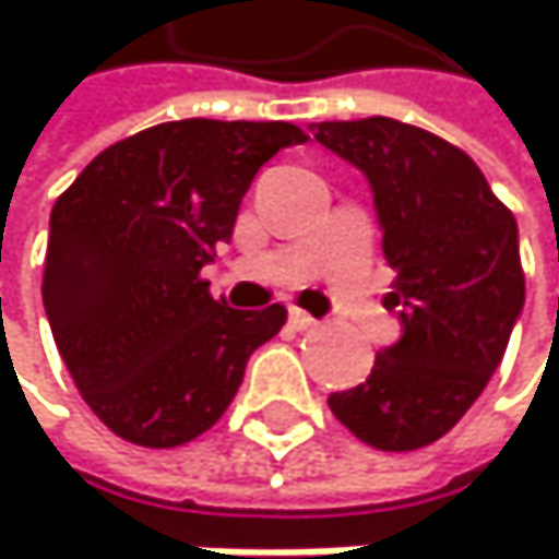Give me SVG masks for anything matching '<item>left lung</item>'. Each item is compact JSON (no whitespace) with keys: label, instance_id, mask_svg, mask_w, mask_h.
Wrapping results in <instances>:
<instances>
[{"label":"left lung","instance_id":"1","mask_svg":"<svg viewBox=\"0 0 559 559\" xmlns=\"http://www.w3.org/2000/svg\"><path fill=\"white\" fill-rule=\"evenodd\" d=\"M292 143V123L174 120L106 146L56 201L46 318L80 395L120 439H198L282 332L285 308L264 288L214 295L204 267L254 174Z\"/></svg>","mask_w":559,"mask_h":559}]
</instances>
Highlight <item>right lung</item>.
<instances>
[{
	"label": "right lung",
	"instance_id": "obj_1",
	"mask_svg": "<svg viewBox=\"0 0 559 559\" xmlns=\"http://www.w3.org/2000/svg\"><path fill=\"white\" fill-rule=\"evenodd\" d=\"M314 140L372 183L395 267L385 305L402 321L372 376L329 405L361 442L409 453L453 429L500 369L526 295L516 221L460 146L419 127L318 123Z\"/></svg>",
	"mask_w": 559,
	"mask_h": 559
}]
</instances>
